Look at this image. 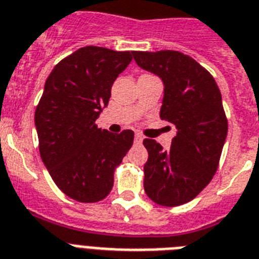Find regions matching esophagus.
Masks as SVG:
<instances>
[{
  "label": "esophagus",
  "mask_w": 259,
  "mask_h": 259,
  "mask_svg": "<svg viewBox=\"0 0 259 259\" xmlns=\"http://www.w3.org/2000/svg\"><path fill=\"white\" fill-rule=\"evenodd\" d=\"M142 140H144V137H142V134L136 133V136H134V141H136L137 144H141V142H142Z\"/></svg>",
  "instance_id": "obj_1"
}]
</instances>
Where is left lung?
<instances>
[{"mask_svg":"<svg viewBox=\"0 0 259 259\" xmlns=\"http://www.w3.org/2000/svg\"><path fill=\"white\" fill-rule=\"evenodd\" d=\"M133 57L140 68L163 81L159 117L177 129L169 150L144 140L149 153L145 193L161 206L184 205L207 186L220 165L228 136L221 92L213 75L181 52H133Z\"/></svg>","mask_w":259,"mask_h":259,"instance_id":"8db88e82","label":"left lung"}]
</instances>
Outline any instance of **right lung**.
Instances as JSON below:
<instances>
[{
  "label": "right lung",
  "instance_id": "1",
  "mask_svg": "<svg viewBox=\"0 0 259 259\" xmlns=\"http://www.w3.org/2000/svg\"><path fill=\"white\" fill-rule=\"evenodd\" d=\"M132 54L100 46L75 50L54 66L35 109L42 162L78 202H98L110 193L115 167L133 145V130L113 134L96 125Z\"/></svg>",
  "mask_w": 259,
  "mask_h": 259
}]
</instances>
